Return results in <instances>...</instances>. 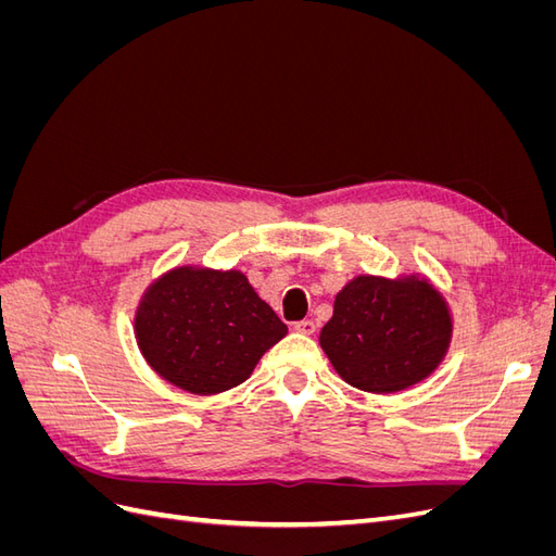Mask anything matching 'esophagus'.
I'll return each instance as SVG.
<instances>
[{
  "label": "esophagus",
  "instance_id": "34e87169",
  "mask_svg": "<svg viewBox=\"0 0 556 556\" xmlns=\"http://www.w3.org/2000/svg\"><path fill=\"white\" fill-rule=\"evenodd\" d=\"M294 329L299 333L311 336V333H315V323H313V319H301V323H294Z\"/></svg>",
  "mask_w": 556,
  "mask_h": 556
}]
</instances>
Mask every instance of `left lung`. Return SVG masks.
<instances>
[{
    "mask_svg": "<svg viewBox=\"0 0 556 556\" xmlns=\"http://www.w3.org/2000/svg\"><path fill=\"white\" fill-rule=\"evenodd\" d=\"M452 315L427 278L357 276L336 294L319 345L348 384L374 394L408 390L443 362Z\"/></svg>",
    "mask_w": 556,
    "mask_h": 556,
    "instance_id": "8db88e82",
    "label": "left lung"
}]
</instances>
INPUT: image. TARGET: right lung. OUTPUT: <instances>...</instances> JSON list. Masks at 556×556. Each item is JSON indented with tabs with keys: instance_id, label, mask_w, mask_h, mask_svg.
Returning a JSON list of instances; mask_svg holds the SVG:
<instances>
[{
	"instance_id": "1",
	"label": "right lung",
	"mask_w": 556,
	"mask_h": 556,
	"mask_svg": "<svg viewBox=\"0 0 556 556\" xmlns=\"http://www.w3.org/2000/svg\"><path fill=\"white\" fill-rule=\"evenodd\" d=\"M134 333L164 380L208 396L245 382L288 325L241 271L176 266L143 292Z\"/></svg>"
}]
</instances>
